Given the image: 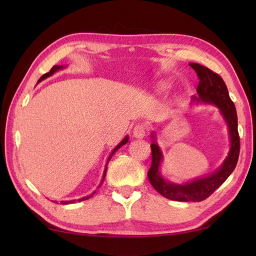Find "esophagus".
Wrapping results in <instances>:
<instances>
[{
    "instance_id": "1",
    "label": "esophagus",
    "mask_w": 256,
    "mask_h": 256,
    "mask_svg": "<svg viewBox=\"0 0 256 256\" xmlns=\"http://www.w3.org/2000/svg\"><path fill=\"white\" fill-rule=\"evenodd\" d=\"M146 136V126L144 124H136L133 128V136L142 138Z\"/></svg>"
}]
</instances>
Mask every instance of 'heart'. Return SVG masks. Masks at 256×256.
I'll return each instance as SVG.
<instances>
[{
	"mask_svg": "<svg viewBox=\"0 0 256 256\" xmlns=\"http://www.w3.org/2000/svg\"><path fill=\"white\" fill-rule=\"evenodd\" d=\"M164 86H166V84H162H162H159V89H164Z\"/></svg>",
	"mask_w": 256,
	"mask_h": 256,
	"instance_id": "1",
	"label": "heart"
}]
</instances>
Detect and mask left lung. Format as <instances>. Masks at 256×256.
<instances>
[{"label": "left lung", "mask_w": 256, "mask_h": 256, "mask_svg": "<svg viewBox=\"0 0 256 256\" xmlns=\"http://www.w3.org/2000/svg\"><path fill=\"white\" fill-rule=\"evenodd\" d=\"M190 68H194L198 78V86L196 92L198 96L194 97L196 102L214 104L219 108L220 112L226 120L229 138H230V150L228 157L218 170L211 175L196 178L184 184H175L166 180L160 172V164L162 162V152L157 142L154 141L151 144L152 152V162L148 172V178L151 185L158 193L170 200L180 202H200L209 198L214 190L226 180L229 175L235 170L238 157H240V136L237 130V112L234 102L229 97L228 89L222 78L216 74L210 68L198 63H190ZM152 140L154 136L152 134Z\"/></svg>", "instance_id": "1"}]
</instances>
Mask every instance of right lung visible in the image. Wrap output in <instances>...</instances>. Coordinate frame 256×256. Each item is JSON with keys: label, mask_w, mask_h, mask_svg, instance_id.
Here are the masks:
<instances>
[{"label": "right lung", "mask_w": 256, "mask_h": 256, "mask_svg": "<svg viewBox=\"0 0 256 256\" xmlns=\"http://www.w3.org/2000/svg\"><path fill=\"white\" fill-rule=\"evenodd\" d=\"M66 66H54L53 68H50V71L48 72V73H45L44 76H42L40 80H38V82H40L42 80H44V79H46V78H48V76H53L54 73L56 72V71H58V70H62V68H64ZM128 136H125L122 141L120 142V144L115 146L114 148V150L112 151V154H110V157H108V159H107V164L110 162V158H112V156L114 154L116 151H118L120 146H124V144H128ZM107 164H106V167H105V170H104V176H102V183H100V185L102 184V182H104V178H105V176H106V172H107ZM99 185V186H100ZM96 193V192H94L92 194H90V196H84V198H79V200H78V202H80V201H84V200H88V198H92L94 194ZM76 200H71V201H60V204H70V203H74Z\"/></svg>", "instance_id": "add662e5"}]
</instances>
